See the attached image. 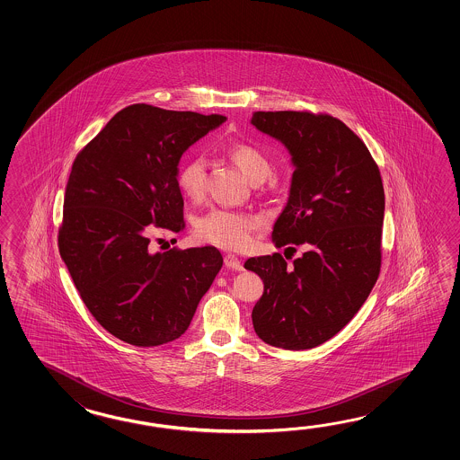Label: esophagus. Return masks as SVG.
<instances>
[{"label":"esophagus","instance_id":"obj_1","mask_svg":"<svg viewBox=\"0 0 460 460\" xmlns=\"http://www.w3.org/2000/svg\"><path fill=\"white\" fill-rule=\"evenodd\" d=\"M226 266L228 270H234V271H243V263L234 254H226Z\"/></svg>","mask_w":460,"mask_h":460}]
</instances>
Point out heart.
Here are the masks:
<instances>
[{
    "label": "heart",
    "mask_w": 460,
    "mask_h": 460,
    "mask_svg": "<svg viewBox=\"0 0 460 460\" xmlns=\"http://www.w3.org/2000/svg\"><path fill=\"white\" fill-rule=\"evenodd\" d=\"M226 156L238 167L252 184L268 182L274 186L271 161L260 147L248 143H232L226 149ZM207 164L200 156L186 159L177 171V187L182 196L197 202L206 192ZM261 220L250 212L230 208H210L197 217L194 234L200 242L216 244L226 250H244L253 240V234Z\"/></svg>",
    "instance_id": "b5f03b06"
}]
</instances>
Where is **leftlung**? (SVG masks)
Returning <instances> with one entry per match:
<instances>
[{"mask_svg":"<svg viewBox=\"0 0 460 460\" xmlns=\"http://www.w3.org/2000/svg\"><path fill=\"white\" fill-rule=\"evenodd\" d=\"M252 125L289 149L296 169L273 226L278 248L246 260L264 293L254 332L273 347L305 350L332 339L358 313L382 268L385 190L368 147L339 118L311 111H254Z\"/></svg>","mask_w":460,"mask_h":460,"instance_id":"8db88e82","label":"left lung"}]
</instances>
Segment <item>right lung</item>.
<instances>
[{"mask_svg": "<svg viewBox=\"0 0 460 460\" xmlns=\"http://www.w3.org/2000/svg\"><path fill=\"white\" fill-rule=\"evenodd\" d=\"M226 119L135 103L72 164L60 256L90 314L123 342L156 347L179 339L224 264L216 246L155 253L149 232L184 230L177 164Z\"/></svg>", "mask_w": 460, "mask_h": 460, "instance_id": "1", "label": "right lung"}]
</instances>
